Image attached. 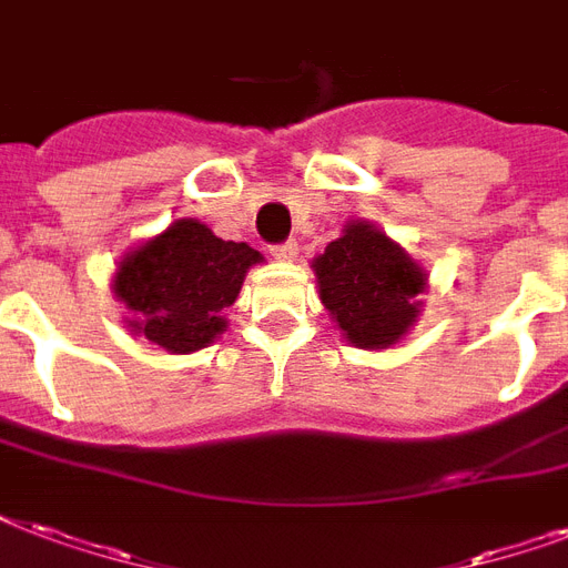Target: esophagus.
<instances>
[{
    "label": "esophagus",
    "mask_w": 568,
    "mask_h": 568,
    "mask_svg": "<svg viewBox=\"0 0 568 568\" xmlns=\"http://www.w3.org/2000/svg\"><path fill=\"white\" fill-rule=\"evenodd\" d=\"M271 253H274V258H280V262H294V258H297V241H285V244H276Z\"/></svg>",
    "instance_id": "34e87169"
}]
</instances>
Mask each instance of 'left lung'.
<instances>
[{
    "label": "left lung",
    "instance_id": "8db88e82",
    "mask_svg": "<svg viewBox=\"0 0 568 568\" xmlns=\"http://www.w3.org/2000/svg\"><path fill=\"white\" fill-rule=\"evenodd\" d=\"M318 297L347 345L386 351L415 327L422 315L427 271L388 239L377 223L347 221L342 235L312 258Z\"/></svg>",
    "mask_w": 568,
    "mask_h": 568
}]
</instances>
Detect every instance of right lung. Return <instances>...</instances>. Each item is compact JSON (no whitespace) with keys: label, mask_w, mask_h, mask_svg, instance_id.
<instances>
[{"label":"right lung","mask_w":568,"mask_h":568,"mask_svg":"<svg viewBox=\"0 0 568 568\" xmlns=\"http://www.w3.org/2000/svg\"><path fill=\"white\" fill-rule=\"evenodd\" d=\"M258 262L265 256L244 241H223L196 217H176L120 256L111 292L129 310L123 324L132 336L168 354H194L230 327L223 310L239 301Z\"/></svg>","instance_id":"obj_1"}]
</instances>
